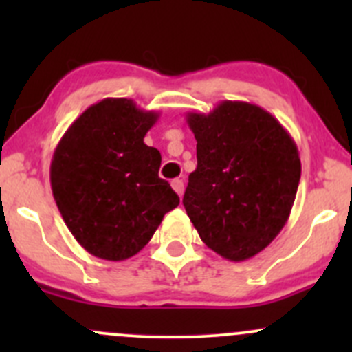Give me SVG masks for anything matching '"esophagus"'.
Instances as JSON below:
<instances>
[{"instance_id": "esophagus-1", "label": "esophagus", "mask_w": 352, "mask_h": 352, "mask_svg": "<svg viewBox=\"0 0 352 352\" xmlns=\"http://www.w3.org/2000/svg\"><path fill=\"white\" fill-rule=\"evenodd\" d=\"M172 189L175 190L177 194H179L180 197L184 196V182L180 179H175V180H172Z\"/></svg>"}]
</instances>
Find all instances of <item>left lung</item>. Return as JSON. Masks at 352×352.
<instances>
[{"label": "left lung", "mask_w": 352, "mask_h": 352, "mask_svg": "<svg viewBox=\"0 0 352 352\" xmlns=\"http://www.w3.org/2000/svg\"><path fill=\"white\" fill-rule=\"evenodd\" d=\"M197 141V168L184 206L211 250L242 262L285 228L296 197L301 162L296 143L258 105L223 100L209 113H187Z\"/></svg>", "instance_id": "8db88e82"}]
</instances>
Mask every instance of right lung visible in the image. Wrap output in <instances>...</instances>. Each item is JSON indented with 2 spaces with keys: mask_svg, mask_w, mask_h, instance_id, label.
Wrapping results in <instances>:
<instances>
[{
  "mask_svg": "<svg viewBox=\"0 0 352 352\" xmlns=\"http://www.w3.org/2000/svg\"><path fill=\"white\" fill-rule=\"evenodd\" d=\"M158 117L131 98H104L56 146L52 196L76 242L95 257L119 262L136 255L179 206L158 177L162 155L144 144Z\"/></svg>",
  "mask_w": 352,
  "mask_h": 352,
  "instance_id": "right-lung-1",
  "label": "right lung"
}]
</instances>
